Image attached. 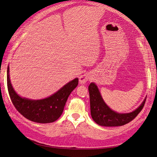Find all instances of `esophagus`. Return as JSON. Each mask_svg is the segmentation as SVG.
Listing matches in <instances>:
<instances>
[{"label": "esophagus", "mask_w": 157, "mask_h": 157, "mask_svg": "<svg viewBox=\"0 0 157 157\" xmlns=\"http://www.w3.org/2000/svg\"><path fill=\"white\" fill-rule=\"evenodd\" d=\"M91 78V75L89 73L84 74L79 77V83L85 84L87 81L90 80Z\"/></svg>", "instance_id": "obj_1"}]
</instances>
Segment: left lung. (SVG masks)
Returning <instances> with one entry per match:
<instances>
[{"instance_id": "left-lung-1", "label": "left lung", "mask_w": 157, "mask_h": 157, "mask_svg": "<svg viewBox=\"0 0 157 157\" xmlns=\"http://www.w3.org/2000/svg\"><path fill=\"white\" fill-rule=\"evenodd\" d=\"M91 117L96 124L102 126H121L131 121L141 112L146 98L136 109L129 113H119L112 110L105 102L97 85L91 83L88 86Z\"/></svg>"}]
</instances>
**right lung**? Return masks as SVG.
<instances>
[{"mask_svg":"<svg viewBox=\"0 0 157 157\" xmlns=\"http://www.w3.org/2000/svg\"><path fill=\"white\" fill-rule=\"evenodd\" d=\"M9 72L8 67L7 84L10 97L14 107L26 119L40 124L52 123L59 119L69 95L78 84V78H76L48 98L31 100L21 97L15 92L12 86Z\"/></svg>","mask_w":157,"mask_h":157,"instance_id":"obj_1","label":"right lung"}]
</instances>
